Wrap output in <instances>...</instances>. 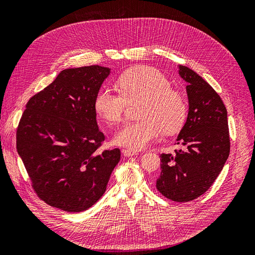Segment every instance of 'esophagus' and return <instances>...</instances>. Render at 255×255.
<instances>
[{"mask_svg":"<svg viewBox=\"0 0 255 255\" xmlns=\"http://www.w3.org/2000/svg\"><path fill=\"white\" fill-rule=\"evenodd\" d=\"M122 153H123V155H126V156H133V155H135V154H136L135 151H132V150H129V149H123Z\"/></svg>","mask_w":255,"mask_h":255,"instance_id":"34e87169","label":"esophagus"}]
</instances>
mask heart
<instances>
[{
    "label": "heart",
    "instance_id": "heart-1",
    "mask_svg": "<svg viewBox=\"0 0 255 255\" xmlns=\"http://www.w3.org/2000/svg\"><path fill=\"white\" fill-rule=\"evenodd\" d=\"M116 91L101 87L95 98V110L107 123L122 119L127 102L142 99L141 119L128 122L115 134L114 141L132 151H139L157 140L163 133L177 132L187 117L183 96L171 89V82L158 69L138 66L119 76Z\"/></svg>",
    "mask_w": 255,
    "mask_h": 255
}]
</instances>
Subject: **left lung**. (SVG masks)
<instances>
[{"mask_svg":"<svg viewBox=\"0 0 255 255\" xmlns=\"http://www.w3.org/2000/svg\"><path fill=\"white\" fill-rule=\"evenodd\" d=\"M187 83L188 114L176 138L184 146L160 155L156 188L175 202L197 199L217 179L230 154L228 113L219 95L188 67L177 65Z\"/></svg>","mask_w":255,"mask_h":255,"instance_id":"8db88e82","label":"left lung"}]
</instances>
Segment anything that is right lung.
Here are the masks:
<instances>
[{
  "mask_svg": "<svg viewBox=\"0 0 255 255\" xmlns=\"http://www.w3.org/2000/svg\"><path fill=\"white\" fill-rule=\"evenodd\" d=\"M111 69L69 68L29 99L17 130V151L45 203L78 213L96 204L120 160V150L98 148L95 98Z\"/></svg>",
  "mask_w": 255,
  "mask_h": 255,
  "instance_id": "obj_1",
  "label": "right lung"
}]
</instances>
